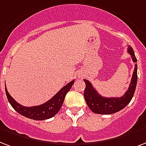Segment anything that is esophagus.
<instances>
[{
	"mask_svg": "<svg viewBox=\"0 0 146 146\" xmlns=\"http://www.w3.org/2000/svg\"><path fill=\"white\" fill-rule=\"evenodd\" d=\"M83 76L84 75H83V74H79V77H83Z\"/></svg>",
	"mask_w": 146,
	"mask_h": 146,
	"instance_id": "34e87169",
	"label": "esophagus"
}]
</instances>
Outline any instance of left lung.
<instances>
[{"mask_svg": "<svg viewBox=\"0 0 146 146\" xmlns=\"http://www.w3.org/2000/svg\"><path fill=\"white\" fill-rule=\"evenodd\" d=\"M128 52L131 56L132 61L135 63V65L129 89L122 97H103L97 93V91L93 88L90 82H89L87 80H83L86 83V88L84 90V98L86 103L94 113L113 114L117 113L122 109H124L132 100L137 84V59L135 57L132 46H128Z\"/></svg>", "mask_w": 146, "mask_h": 146, "instance_id": "left-lung-1", "label": "left lung"}]
</instances>
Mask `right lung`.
I'll use <instances>...</instances> for the list:
<instances>
[{"mask_svg": "<svg viewBox=\"0 0 146 146\" xmlns=\"http://www.w3.org/2000/svg\"><path fill=\"white\" fill-rule=\"evenodd\" d=\"M73 83L74 80L67 83L54 96H53L50 100L45 103L36 106H31V107L23 106L18 103H17L14 100V98L9 94L6 87H5V91L9 103L17 113L31 119L44 120L50 119L60 111L61 106L63 105L66 95L70 91Z\"/></svg>", "mask_w": 146, "mask_h": 146, "instance_id": "right-lung-1", "label": "right lung"}]
</instances>
